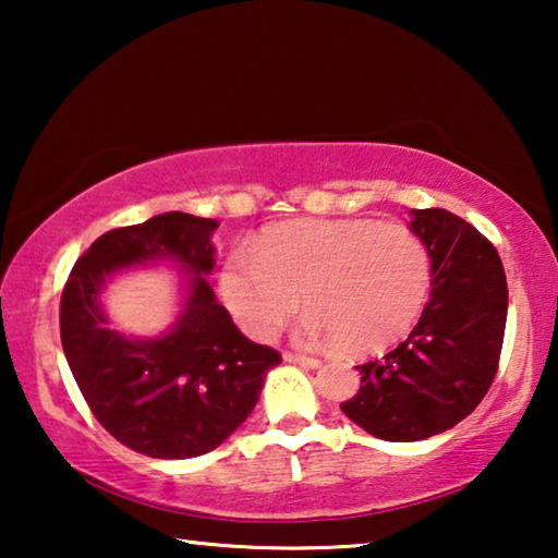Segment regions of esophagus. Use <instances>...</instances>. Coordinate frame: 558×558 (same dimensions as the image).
I'll return each mask as SVG.
<instances>
[{"instance_id":"34e87169","label":"esophagus","mask_w":558,"mask_h":558,"mask_svg":"<svg viewBox=\"0 0 558 558\" xmlns=\"http://www.w3.org/2000/svg\"><path fill=\"white\" fill-rule=\"evenodd\" d=\"M286 362L307 366V369H317V366L323 364V362H319V359H315V356H302V354H292V352H286Z\"/></svg>"}]
</instances>
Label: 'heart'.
<instances>
[{"label": "heart", "mask_w": 558, "mask_h": 558, "mask_svg": "<svg viewBox=\"0 0 558 558\" xmlns=\"http://www.w3.org/2000/svg\"><path fill=\"white\" fill-rule=\"evenodd\" d=\"M221 268V295L248 337L266 342L298 313L302 344L376 352L411 332L430 292L428 248L403 226L369 219L272 226Z\"/></svg>", "instance_id": "obj_1"}]
</instances>
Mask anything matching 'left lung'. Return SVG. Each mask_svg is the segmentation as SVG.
<instances>
[{
	"label": "left lung",
	"instance_id": "obj_1",
	"mask_svg": "<svg viewBox=\"0 0 558 558\" xmlns=\"http://www.w3.org/2000/svg\"><path fill=\"white\" fill-rule=\"evenodd\" d=\"M411 231L428 248L433 290L405 342L356 366L362 386L339 409L393 442L448 430L493 386L507 325V278L495 245L446 209H413Z\"/></svg>",
	"mask_w": 558,
	"mask_h": 558
}]
</instances>
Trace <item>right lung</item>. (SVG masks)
<instances>
[{"instance_id": "obj_1", "label": "right lung", "mask_w": 558, "mask_h": 558, "mask_svg": "<svg viewBox=\"0 0 558 558\" xmlns=\"http://www.w3.org/2000/svg\"><path fill=\"white\" fill-rule=\"evenodd\" d=\"M219 221L169 211L102 233L75 260L61 295V344L93 415L112 438L149 458L204 456L248 418L280 354L251 342L216 302L204 276L214 270ZM174 259L193 276L170 332L135 340L110 330L99 292L130 265Z\"/></svg>"}]
</instances>
